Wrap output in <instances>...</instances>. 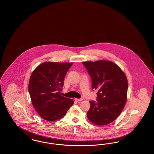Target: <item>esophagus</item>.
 <instances>
[{
	"label": "esophagus",
	"instance_id": "obj_1",
	"mask_svg": "<svg viewBox=\"0 0 154 154\" xmlns=\"http://www.w3.org/2000/svg\"><path fill=\"white\" fill-rule=\"evenodd\" d=\"M75 100L76 102H81L82 100V99H77V98H75Z\"/></svg>",
	"mask_w": 154,
	"mask_h": 154
}]
</instances>
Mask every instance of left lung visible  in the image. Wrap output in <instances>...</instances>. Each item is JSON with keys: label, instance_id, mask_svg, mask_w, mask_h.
I'll return each mask as SVG.
<instances>
[{"label": "left lung", "instance_id": "8db88e82", "mask_svg": "<svg viewBox=\"0 0 154 154\" xmlns=\"http://www.w3.org/2000/svg\"><path fill=\"white\" fill-rule=\"evenodd\" d=\"M82 63L91 77L92 88L97 91V102L89 101L88 119L99 126L110 124L124 109L127 99V77L121 69L111 61Z\"/></svg>", "mask_w": 154, "mask_h": 154}]
</instances>
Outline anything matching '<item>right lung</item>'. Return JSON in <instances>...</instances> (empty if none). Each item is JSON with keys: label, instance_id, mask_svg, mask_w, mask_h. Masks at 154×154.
<instances>
[{"label": "right lung", "instance_id": "add662e5", "mask_svg": "<svg viewBox=\"0 0 154 154\" xmlns=\"http://www.w3.org/2000/svg\"><path fill=\"white\" fill-rule=\"evenodd\" d=\"M73 63L44 62L30 75L28 90L32 103L38 115L48 121H57L66 115L73 99L60 94L66 73Z\"/></svg>", "mask_w": 154, "mask_h": 154}]
</instances>
